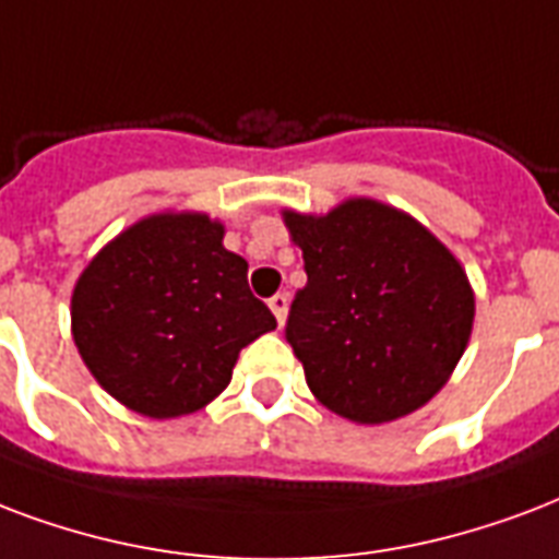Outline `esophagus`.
I'll return each instance as SVG.
<instances>
[{"label": "esophagus", "instance_id": "obj_1", "mask_svg": "<svg viewBox=\"0 0 559 559\" xmlns=\"http://www.w3.org/2000/svg\"><path fill=\"white\" fill-rule=\"evenodd\" d=\"M287 305H289V298L284 296V293L270 298V310L275 313V319H278V325H284V319H287Z\"/></svg>", "mask_w": 559, "mask_h": 559}]
</instances>
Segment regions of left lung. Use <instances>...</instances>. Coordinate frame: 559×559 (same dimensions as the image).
<instances>
[{
	"mask_svg": "<svg viewBox=\"0 0 559 559\" xmlns=\"http://www.w3.org/2000/svg\"><path fill=\"white\" fill-rule=\"evenodd\" d=\"M308 284L287 343L310 393L357 425L419 411L463 357L475 293L460 261L411 213L346 199L325 216L284 211Z\"/></svg>",
	"mask_w": 559,
	"mask_h": 559,
	"instance_id": "1",
	"label": "left lung"
}]
</instances>
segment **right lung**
I'll use <instances>...</instances> for the list:
<instances>
[{
	"label": "right lung",
	"instance_id": "obj_1",
	"mask_svg": "<svg viewBox=\"0 0 559 559\" xmlns=\"http://www.w3.org/2000/svg\"><path fill=\"white\" fill-rule=\"evenodd\" d=\"M207 213H152L114 237L72 289V340L128 411L176 419L231 381L249 343L275 328L251 296L249 263Z\"/></svg>",
	"mask_w": 559,
	"mask_h": 559
}]
</instances>
